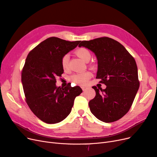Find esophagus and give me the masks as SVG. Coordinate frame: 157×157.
Listing matches in <instances>:
<instances>
[{
  "mask_svg": "<svg viewBox=\"0 0 157 157\" xmlns=\"http://www.w3.org/2000/svg\"><path fill=\"white\" fill-rule=\"evenodd\" d=\"M82 90H83V91H85V90H86V89H87V88L86 87H82Z\"/></svg>",
  "mask_w": 157,
  "mask_h": 157,
  "instance_id": "1",
  "label": "esophagus"
}]
</instances>
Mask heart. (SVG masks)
Listing matches in <instances>:
<instances>
[{
	"label": "heart",
	"mask_w": 157,
	"mask_h": 157,
	"mask_svg": "<svg viewBox=\"0 0 157 157\" xmlns=\"http://www.w3.org/2000/svg\"><path fill=\"white\" fill-rule=\"evenodd\" d=\"M76 54L78 56V57L83 60L85 62H88L90 58H91V53L86 48H80L77 51H76ZM69 56L66 54L63 56V57L61 59V67L64 71H67L69 68ZM92 73L90 72H85L82 73H77L72 75L71 77V81L84 86L86 85L88 82V80L92 77Z\"/></svg>",
	"instance_id": "obj_1"
}]
</instances>
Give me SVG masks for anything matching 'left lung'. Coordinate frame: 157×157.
Returning a JSON list of instances; mask_svg holds the SVG:
<instances>
[{"label": "left lung", "instance_id": "left-lung-1", "mask_svg": "<svg viewBox=\"0 0 157 157\" xmlns=\"http://www.w3.org/2000/svg\"><path fill=\"white\" fill-rule=\"evenodd\" d=\"M78 46L96 56V78L107 86L105 89L92 87L96 96L89 101L90 111L104 122L119 120L130 110L140 87L134 58L121 43L109 37L83 40Z\"/></svg>", "mask_w": 157, "mask_h": 157}]
</instances>
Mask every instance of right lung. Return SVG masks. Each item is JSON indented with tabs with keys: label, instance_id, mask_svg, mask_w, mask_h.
<instances>
[{
	"label": "right lung",
	"instance_id": "obj_1",
	"mask_svg": "<svg viewBox=\"0 0 157 157\" xmlns=\"http://www.w3.org/2000/svg\"><path fill=\"white\" fill-rule=\"evenodd\" d=\"M80 42L50 37L33 48L26 58L21 72L25 101L31 111L48 124L64 120L71 111L75 98L82 92L79 86L56 85V78L63 73L61 59Z\"/></svg>",
	"mask_w": 157,
	"mask_h": 157
}]
</instances>
